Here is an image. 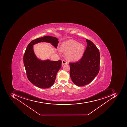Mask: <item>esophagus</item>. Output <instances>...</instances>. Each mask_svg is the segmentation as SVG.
Masks as SVG:
<instances>
[{
    "label": "esophagus",
    "mask_w": 127,
    "mask_h": 127,
    "mask_svg": "<svg viewBox=\"0 0 127 127\" xmlns=\"http://www.w3.org/2000/svg\"><path fill=\"white\" fill-rule=\"evenodd\" d=\"M67 62L66 61H65L64 60H63L62 61V65H63L64 64H67Z\"/></svg>",
    "instance_id": "obj_1"
}]
</instances>
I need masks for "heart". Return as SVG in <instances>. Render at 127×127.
<instances>
[{
  "label": "heart",
  "instance_id": "obj_1",
  "mask_svg": "<svg viewBox=\"0 0 127 127\" xmlns=\"http://www.w3.org/2000/svg\"><path fill=\"white\" fill-rule=\"evenodd\" d=\"M83 44L72 39L64 41L61 46V50L65 52V57L68 60L76 62L80 60L84 52Z\"/></svg>",
  "mask_w": 127,
  "mask_h": 127
}]
</instances>
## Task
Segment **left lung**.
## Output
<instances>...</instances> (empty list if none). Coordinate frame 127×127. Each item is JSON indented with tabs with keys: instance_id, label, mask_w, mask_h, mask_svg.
I'll list each match as a JSON object with an SVG mask.
<instances>
[{
	"instance_id": "1",
	"label": "left lung",
	"mask_w": 127,
	"mask_h": 127,
	"mask_svg": "<svg viewBox=\"0 0 127 127\" xmlns=\"http://www.w3.org/2000/svg\"><path fill=\"white\" fill-rule=\"evenodd\" d=\"M86 40L87 47L82 57L78 62L69 63L70 78L73 83L78 86L91 83L99 70V51L92 41Z\"/></svg>"
}]
</instances>
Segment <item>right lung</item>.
Segmentation results:
<instances>
[{"label":"right lung","mask_w":127,"mask_h":127,"mask_svg":"<svg viewBox=\"0 0 127 127\" xmlns=\"http://www.w3.org/2000/svg\"><path fill=\"white\" fill-rule=\"evenodd\" d=\"M40 42L50 43L57 48L59 41L57 38L49 36L32 41L24 53V64L29 80L39 88L47 89L54 84L57 73L62 67V62L38 59L34 53L33 45Z\"/></svg>","instance_id":"obj_1"}]
</instances>
